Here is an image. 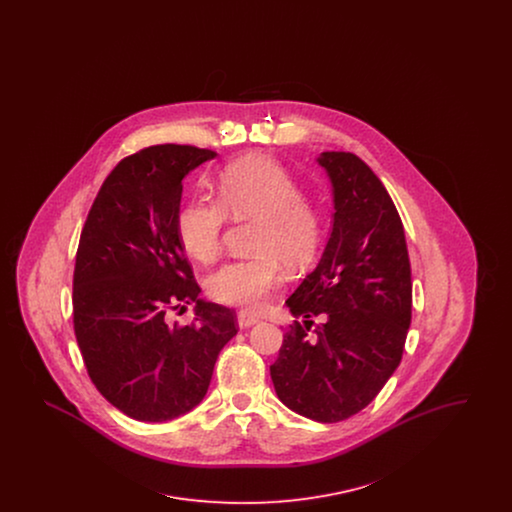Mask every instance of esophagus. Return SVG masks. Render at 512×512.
<instances>
[{"label":"esophagus","mask_w":512,"mask_h":512,"mask_svg":"<svg viewBox=\"0 0 512 512\" xmlns=\"http://www.w3.org/2000/svg\"><path fill=\"white\" fill-rule=\"evenodd\" d=\"M259 322V317H255V315H251V313H247V311H240L238 313V324H240V328H249V326H253V324H257Z\"/></svg>","instance_id":"34e87169"}]
</instances>
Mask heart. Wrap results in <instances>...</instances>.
<instances>
[{"mask_svg": "<svg viewBox=\"0 0 512 512\" xmlns=\"http://www.w3.org/2000/svg\"><path fill=\"white\" fill-rule=\"evenodd\" d=\"M228 215L259 219L251 259L230 261L209 276L207 293L222 305L259 309L282 284V261L307 267L322 244L324 222L317 207L303 199L290 172L265 155H249L226 165L217 176V201L197 195L176 217L178 240L197 263H213L222 247Z\"/></svg>", "mask_w": 512, "mask_h": 512, "instance_id": "1", "label": "heart"}]
</instances>
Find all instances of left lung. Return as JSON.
Instances as JSON below:
<instances>
[{
	"label": "left lung",
	"instance_id": "left-lung-1",
	"mask_svg": "<svg viewBox=\"0 0 512 512\" xmlns=\"http://www.w3.org/2000/svg\"><path fill=\"white\" fill-rule=\"evenodd\" d=\"M317 161L334 188L332 234L286 301L303 324L284 334L270 378L293 413L330 424L363 411L401 363L413 282L403 222L380 178L347 151Z\"/></svg>",
	"mask_w": 512,
	"mask_h": 512
}]
</instances>
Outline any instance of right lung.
Listing matches in <instances>:
<instances>
[{
	"label": "right lung",
	"instance_id": "1",
	"mask_svg": "<svg viewBox=\"0 0 512 512\" xmlns=\"http://www.w3.org/2000/svg\"><path fill=\"white\" fill-rule=\"evenodd\" d=\"M217 157L194 146H151L105 178L84 222L73 278L74 336L90 380L121 413L167 422L192 411L211 384L236 313L199 299L176 217L182 180ZM196 301L192 325L166 313Z\"/></svg>",
	"mask_w": 512,
	"mask_h": 512
}]
</instances>
